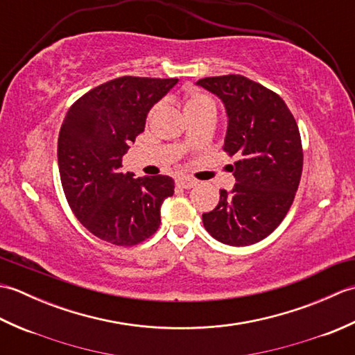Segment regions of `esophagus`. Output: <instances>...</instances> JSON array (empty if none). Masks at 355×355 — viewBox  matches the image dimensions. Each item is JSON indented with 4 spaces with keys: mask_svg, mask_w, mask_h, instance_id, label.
Masks as SVG:
<instances>
[{
    "mask_svg": "<svg viewBox=\"0 0 355 355\" xmlns=\"http://www.w3.org/2000/svg\"><path fill=\"white\" fill-rule=\"evenodd\" d=\"M175 184L178 187H182V189H191V187H193L195 184H197V182H195V180L191 178V177L180 175V177L175 178Z\"/></svg>",
    "mask_w": 355,
    "mask_h": 355,
    "instance_id": "34e87169",
    "label": "esophagus"
}]
</instances>
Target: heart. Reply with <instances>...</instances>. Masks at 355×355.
<instances>
[{
	"label": "heart",
	"instance_id": "obj_1",
	"mask_svg": "<svg viewBox=\"0 0 355 355\" xmlns=\"http://www.w3.org/2000/svg\"><path fill=\"white\" fill-rule=\"evenodd\" d=\"M205 110H215V102L210 96L201 92H189L184 97V112H200Z\"/></svg>",
	"mask_w": 355,
	"mask_h": 355
}]
</instances>
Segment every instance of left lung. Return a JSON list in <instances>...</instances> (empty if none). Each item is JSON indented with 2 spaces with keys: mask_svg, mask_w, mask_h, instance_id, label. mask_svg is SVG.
Masks as SVG:
<instances>
[{
  "mask_svg": "<svg viewBox=\"0 0 355 355\" xmlns=\"http://www.w3.org/2000/svg\"><path fill=\"white\" fill-rule=\"evenodd\" d=\"M220 99L227 114L224 150L236 183L202 214L216 241L243 247L268 236L288 212L302 175V143L296 120L276 93L239 74L197 82Z\"/></svg>",
  "mask_w": 355,
  "mask_h": 355,
  "instance_id": "1",
  "label": "left lung"
}]
</instances>
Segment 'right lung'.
<instances>
[{"mask_svg": "<svg viewBox=\"0 0 355 355\" xmlns=\"http://www.w3.org/2000/svg\"><path fill=\"white\" fill-rule=\"evenodd\" d=\"M178 79L123 76L96 87L67 112L58 140V164L67 201L94 236L135 245L160 225L172 197L168 175L122 172V158L145 131L149 110Z\"/></svg>", "mask_w": 355, "mask_h": 355, "instance_id": "add662e5", "label": "right lung"}]
</instances>
